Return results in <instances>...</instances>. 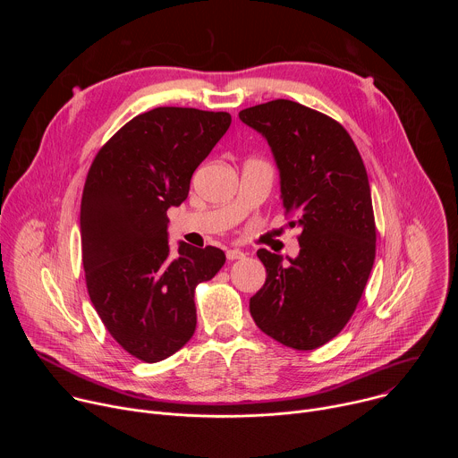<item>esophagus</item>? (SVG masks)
Returning <instances> with one entry per match:
<instances>
[{
    "mask_svg": "<svg viewBox=\"0 0 458 458\" xmlns=\"http://www.w3.org/2000/svg\"><path fill=\"white\" fill-rule=\"evenodd\" d=\"M226 257L228 260H237V259H242L244 253L241 250H226Z\"/></svg>",
    "mask_w": 458,
    "mask_h": 458,
    "instance_id": "1",
    "label": "esophagus"
}]
</instances>
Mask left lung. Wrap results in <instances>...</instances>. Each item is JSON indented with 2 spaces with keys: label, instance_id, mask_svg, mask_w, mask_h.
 Segmentation results:
<instances>
[{
  "label": "left lung",
  "instance_id": "obj_1",
  "mask_svg": "<svg viewBox=\"0 0 458 458\" xmlns=\"http://www.w3.org/2000/svg\"><path fill=\"white\" fill-rule=\"evenodd\" d=\"M263 134L281 172L283 208L301 226V251L290 263L257 251L267 283L250 313L277 343L315 350L352 318L375 260V217L362 157L346 128L313 108L276 99L239 112Z\"/></svg>",
  "mask_w": 458,
  "mask_h": 458
}]
</instances>
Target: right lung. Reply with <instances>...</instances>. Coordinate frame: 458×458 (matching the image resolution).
<instances>
[{
	"label": "right lung",
	"instance_id": "add662e5",
	"mask_svg": "<svg viewBox=\"0 0 458 458\" xmlns=\"http://www.w3.org/2000/svg\"><path fill=\"white\" fill-rule=\"evenodd\" d=\"M232 123L228 112L159 106L123 124L99 148L81 198V253L90 301L114 341L159 362L193 335L195 286L225 265L216 246L168 248L170 207Z\"/></svg>",
	"mask_w": 458,
	"mask_h": 458
}]
</instances>
